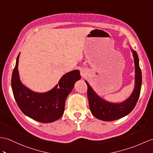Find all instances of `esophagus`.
Wrapping results in <instances>:
<instances>
[{
	"mask_svg": "<svg viewBox=\"0 0 153 153\" xmlns=\"http://www.w3.org/2000/svg\"><path fill=\"white\" fill-rule=\"evenodd\" d=\"M86 70H85V69H80V74L82 76H84L85 74H86Z\"/></svg>",
	"mask_w": 153,
	"mask_h": 153,
	"instance_id": "esophagus-1",
	"label": "esophagus"
}]
</instances>
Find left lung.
I'll use <instances>...</instances> for the list:
<instances>
[{"instance_id":"8db88e82","label":"left lung","mask_w":153,"mask_h":153,"mask_svg":"<svg viewBox=\"0 0 153 153\" xmlns=\"http://www.w3.org/2000/svg\"><path fill=\"white\" fill-rule=\"evenodd\" d=\"M130 49L134 59L135 85L132 94L125 101L120 103H113L106 101L100 97L89 85L88 82L85 81L88 85V98L89 108L93 115L100 120L111 121L126 116L134 108L139 99L142 76L139 65L138 56L136 51H133L132 48Z\"/></svg>"}]
</instances>
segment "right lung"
<instances>
[{"label": "right lung", "mask_w": 153, "mask_h": 153, "mask_svg": "<svg viewBox=\"0 0 153 153\" xmlns=\"http://www.w3.org/2000/svg\"><path fill=\"white\" fill-rule=\"evenodd\" d=\"M19 54L12 76V88L18 106L24 114L41 123L54 122L64 114L65 100L73 90L74 83L80 79L79 70L65 74L58 84L51 90L36 93L24 85L20 80L18 71Z\"/></svg>", "instance_id": "right-lung-1"}]
</instances>
